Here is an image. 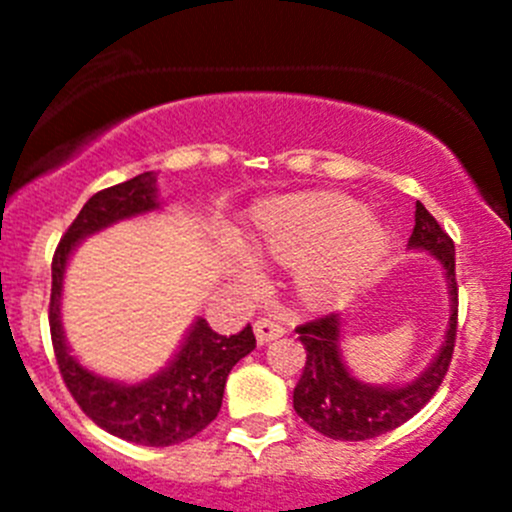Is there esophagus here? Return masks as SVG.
<instances>
[{
  "instance_id": "1",
  "label": "esophagus",
  "mask_w": 512,
  "mask_h": 512,
  "mask_svg": "<svg viewBox=\"0 0 512 512\" xmlns=\"http://www.w3.org/2000/svg\"><path fill=\"white\" fill-rule=\"evenodd\" d=\"M255 337H257V344H267L272 342V339L282 337L285 334V327H282L280 322H275V319H267V317H260L255 324Z\"/></svg>"
}]
</instances>
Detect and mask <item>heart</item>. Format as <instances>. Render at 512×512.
<instances>
[{
	"label": "heart",
	"mask_w": 512,
	"mask_h": 512,
	"mask_svg": "<svg viewBox=\"0 0 512 512\" xmlns=\"http://www.w3.org/2000/svg\"><path fill=\"white\" fill-rule=\"evenodd\" d=\"M252 250L272 260L297 265L302 292L314 299H329L349 289L384 255L389 237L354 200L322 195L275 208L260 220L250 235ZM237 282L255 287L260 282L257 262L245 250L232 252Z\"/></svg>",
	"instance_id": "obj_1"
}]
</instances>
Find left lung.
Instances as JSON below:
<instances>
[{"label": "left lung", "mask_w": 512, "mask_h": 512, "mask_svg": "<svg viewBox=\"0 0 512 512\" xmlns=\"http://www.w3.org/2000/svg\"><path fill=\"white\" fill-rule=\"evenodd\" d=\"M416 225L409 247L428 250L446 270L448 294H451V319L446 342L433 364L406 386H369L356 381L339 354V314H319L299 324L294 332L304 344L307 361L294 386V411L304 423L334 441H366L414 418L441 386L453 359L458 332V282L456 247L438 220L416 203Z\"/></svg>", "instance_id": "8db88e82"}]
</instances>
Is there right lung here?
<instances>
[{
  "label": "right lung",
  "mask_w": 512,
  "mask_h": 512,
  "mask_svg": "<svg viewBox=\"0 0 512 512\" xmlns=\"http://www.w3.org/2000/svg\"><path fill=\"white\" fill-rule=\"evenodd\" d=\"M158 205L153 173H141L126 183L98 190L64 232L51 260L49 327L61 379L96 426L141 446H173L198 436L220 414L232 366L255 349L250 324L242 332L223 337L213 332L205 319H198L168 369L131 386L101 379L71 356L59 314L61 282L71 250L86 235H94L118 220L156 210Z\"/></svg>",
  "instance_id": "right-lung-1"
}]
</instances>
